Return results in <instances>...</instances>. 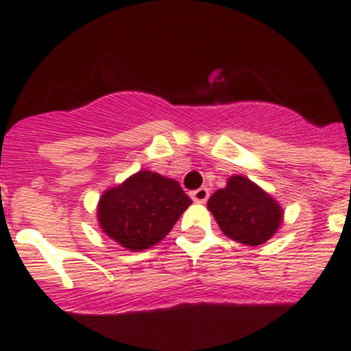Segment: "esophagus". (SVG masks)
<instances>
[{"mask_svg": "<svg viewBox=\"0 0 351 351\" xmlns=\"http://www.w3.org/2000/svg\"><path fill=\"white\" fill-rule=\"evenodd\" d=\"M208 196H210V191H208L206 187H199V189H194L193 193H191V197H193V201H196V203H204V201L208 199Z\"/></svg>", "mask_w": 351, "mask_h": 351, "instance_id": "34e87169", "label": "esophagus"}]
</instances>
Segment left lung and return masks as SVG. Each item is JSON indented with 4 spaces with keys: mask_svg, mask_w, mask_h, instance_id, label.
<instances>
[{
    "mask_svg": "<svg viewBox=\"0 0 351 351\" xmlns=\"http://www.w3.org/2000/svg\"><path fill=\"white\" fill-rule=\"evenodd\" d=\"M208 210L225 235L247 245L265 244L282 223L280 204L242 176L230 177L227 187L211 194Z\"/></svg>",
    "mask_w": 351,
    "mask_h": 351,
    "instance_id": "left-lung-1",
    "label": "left lung"
}]
</instances>
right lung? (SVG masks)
<instances>
[{"instance_id": "right-lung-1", "label": "right lung", "mask_w": 351, "mask_h": 351, "mask_svg": "<svg viewBox=\"0 0 351 351\" xmlns=\"http://www.w3.org/2000/svg\"><path fill=\"white\" fill-rule=\"evenodd\" d=\"M191 204L174 179L141 171L99 201V223L110 239L130 251H141L165 237Z\"/></svg>"}]
</instances>
